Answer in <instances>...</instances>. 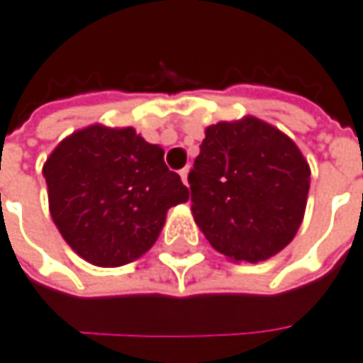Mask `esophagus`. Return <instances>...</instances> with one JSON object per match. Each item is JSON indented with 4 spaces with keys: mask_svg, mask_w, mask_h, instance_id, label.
<instances>
[{
    "mask_svg": "<svg viewBox=\"0 0 363 363\" xmlns=\"http://www.w3.org/2000/svg\"><path fill=\"white\" fill-rule=\"evenodd\" d=\"M188 174H189V167H184V169L179 172V177H182V182H184L186 186H189V184H188Z\"/></svg>",
    "mask_w": 363,
    "mask_h": 363,
    "instance_id": "esophagus-1",
    "label": "esophagus"
}]
</instances>
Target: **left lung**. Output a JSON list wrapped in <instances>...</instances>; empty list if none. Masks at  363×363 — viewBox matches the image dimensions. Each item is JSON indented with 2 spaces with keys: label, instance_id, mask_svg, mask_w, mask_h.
I'll list each match as a JSON object with an SVG mask.
<instances>
[{
  "label": "left lung",
  "instance_id": "8db88e82",
  "mask_svg": "<svg viewBox=\"0 0 363 363\" xmlns=\"http://www.w3.org/2000/svg\"><path fill=\"white\" fill-rule=\"evenodd\" d=\"M309 163L285 133L257 117L206 129L189 172L191 214L208 242L236 262L281 252L299 230Z\"/></svg>",
  "mask_w": 363,
  "mask_h": 363
}]
</instances>
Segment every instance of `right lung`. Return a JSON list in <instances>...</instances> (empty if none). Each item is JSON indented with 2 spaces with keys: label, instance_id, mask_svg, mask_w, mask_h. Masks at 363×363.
I'll return each instance as SVG.
<instances>
[{
  "label": "right lung",
  "instance_id": "add662e5",
  "mask_svg": "<svg viewBox=\"0 0 363 363\" xmlns=\"http://www.w3.org/2000/svg\"><path fill=\"white\" fill-rule=\"evenodd\" d=\"M42 174L56 228L96 267H123L145 255L167 210L189 198L179 175L167 169L163 149L133 127L91 125L68 135Z\"/></svg>",
  "mask_w": 363,
  "mask_h": 363
}]
</instances>
